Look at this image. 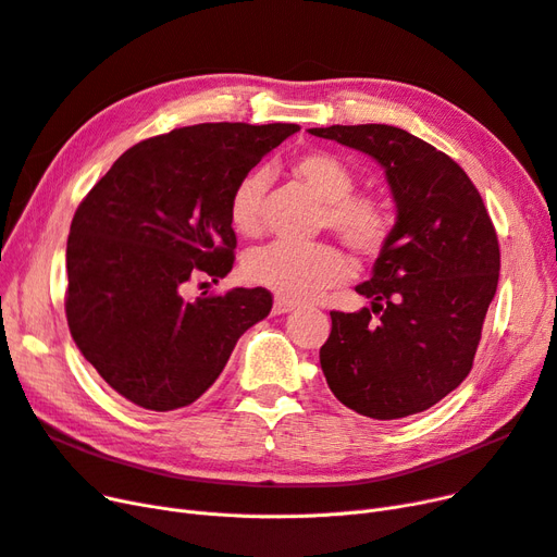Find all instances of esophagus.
Masks as SVG:
<instances>
[{"instance_id": "1", "label": "esophagus", "mask_w": 557, "mask_h": 557, "mask_svg": "<svg viewBox=\"0 0 557 557\" xmlns=\"http://www.w3.org/2000/svg\"><path fill=\"white\" fill-rule=\"evenodd\" d=\"M296 305L292 300H284V298H275L273 302V314H286V312H294Z\"/></svg>"}]
</instances>
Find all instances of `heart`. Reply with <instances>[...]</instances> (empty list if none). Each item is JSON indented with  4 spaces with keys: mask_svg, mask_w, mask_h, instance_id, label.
Segmentation results:
<instances>
[{
    "mask_svg": "<svg viewBox=\"0 0 557 557\" xmlns=\"http://www.w3.org/2000/svg\"><path fill=\"white\" fill-rule=\"evenodd\" d=\"M294 174L323 201L319 224L327 226L360 257H376L393 236V213L387 203L356 190V174L331 151H307L294 160ZM268 172L255 168L238 178L230 197V220L240 236H259L263 230V195ZM243 273L257 286L284 300H310L351 275V263L335 245L271 243L255 247L243 261Z\"/></svg>",
    "mask_w": 557,
    "mask_h": 557,
    "instance_id": "b5f03b06",
    "label": "heart"
}]
</instances>
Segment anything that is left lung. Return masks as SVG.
<instances>
[{"label": "left lung", "mask_w": 557, "mask_h": 557, "mask_svg": "<svg viewBox=\"0 0 557 557\" xmlns=\"http://www.w3.org/2000/svg\"><path fill=\"white\" fill-rule=\"evenodd\" d=\"M310 133L372 156L397 203L372 280L356 286L372 307L331 312L323 376L360 416L422 413L470 374L500 275L496 230L468 174L424 139L385 123Z\"/></svg>", "instance_id": "obj_1"}]
</instances>
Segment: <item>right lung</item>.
<instances>
[{
    "label": "right lung",
    "instance_id": "add662e5",
    "mask_svg": "<svg viewBox=\"0 0 557 557\" xmlns=\"http://www.w3.org/2000/svg\"><path fill=\"white\" fill-rule=\"evenodd\" d=\"M300 131L296 123H197L123 153L71 222L66 319L112 389L147 410L197 401L238 337L265 319L271 292L188 302L185 284L234 265L230 197L243 174Z\"/></svg>",
    "mask_w": 557,
    "mask_h": 557
}]
</instances>
